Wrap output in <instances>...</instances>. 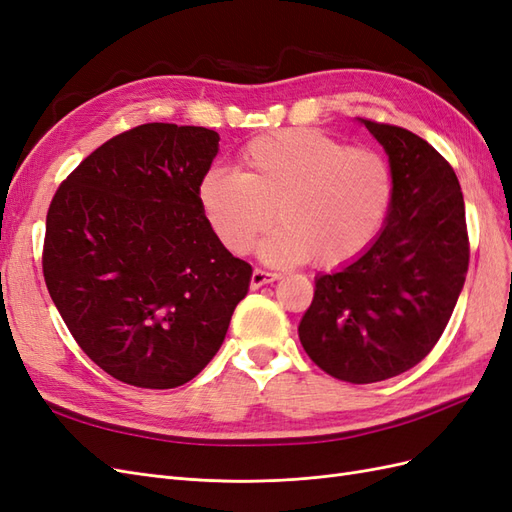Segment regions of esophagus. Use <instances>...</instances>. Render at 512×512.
Wrapping results in <instances>:
<instances>
[{"instance_id":"1","label":"esophagus","mask_w":512,"mask_h":512,"mask_svg":"<svg viewBox=\"0 0 512 512\" xmlns=\"http://www.w3.org/2000/svg\"><path fill=\"white\" fill-rule=\"evenodd\" d=\"M275 280H280V273L265 271V269H254V273H252V288H260V286L271 284Z\"/></svg>"}]
</instances>
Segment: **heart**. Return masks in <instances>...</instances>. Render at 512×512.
<instances>
[{"label":"heart","mask_w":512,"mask_h":512,"mask_svg":"<svg viewBox=\"0 0 512 512\" xmlns=\"http://www.w3.org/2000/svg\"><path fill=\"white\" fill-rule=\"evenodd\" d=\"M237 162L239 170L211 168L198 183L200 211L232 254L250 252L277 215L282 226L262 243L267 258L344 265L376 237L391 207L393 173L382 153L320 130L262 134Z\"/></svg>","instance_id":"b5f03b06"}]
</instances>
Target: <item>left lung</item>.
I'll return each mask as SVG.
<instances>
[{
  "mask_svg": "<svg viewBox=\"0 0 512 512\" xmlns=\"http://www.w3.org/2000/svg\"><path fill=\"white\" fill-rule=\"evenodd\" d=\"M389 153L391 213L369 250L316 280L299 339L329 376L369 384L421 363L466 282L470 239L453 166L414 132L363 119Z\"/></svg>",
  "mask_w": 512,
  "mask_h": 512,
  "instance_id": "8db88e82",
  "label": "left lung"
}]
</instances>
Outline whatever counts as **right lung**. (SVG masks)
Listing matches in <instances>:
<instances>
[{"label":"right lung","mask_w":512,"mask_h":512,"mask_svg":"<svg viewBox=\"0 0 512 512\" xmlns=\"http://www.w3.org/2000/svg\"><path fill=\"white\" fill-rule=\"evenodd\" d=\"M218 143L209 128L143 123L87 156L51 200L46 288L76 344L119 382H190L250 288V262L226 250L198 205Z\"/></svg>","instance_id":"obj_1"}]
</instances>
